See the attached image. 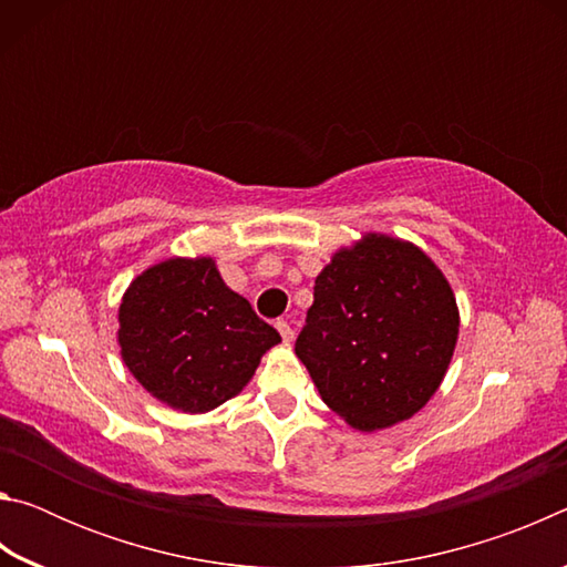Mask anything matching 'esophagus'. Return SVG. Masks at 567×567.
Listing matches in <instances>:
<instances>
[{
    "label": "esophagus",
    "instance_id": "34e87169",
    "mask_svg": "<svg viewBox=\"0 0 567 567\" xmlns=\"http://www.w3.org/2000/svg\"><path fill=\"white\" fill-rule=\"evenodd\" d=\"M275 328L280 330V334H282V340H285V342H292V338H295V330L290 328V322H287V320H277V322H275Z\"/></svg>",
    "mask_w": 567,
    "mask_h": 567
}]
</instances>
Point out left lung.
<instances>
[{"mask_svg": "<svg viewBox=\"0 0 567 567\" xmlns=\"http://www.w3.org/2000/svg\"><path fill=\"white\" fill-rule=\"evenodd\" d=\"M457 332V302L440 267L408 239L368 233L322 267L295 354L324 405L372 433L427 405Z\"/></svg>", "mask_w": 567, "mask_h": 567, "instance_id": "obj_1", "label": "left lung"}]
</instances>
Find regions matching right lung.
I'll use <instances>...</instances> for the list:
<instances>
[{"mask_svg": "<svg viewBox=\"0 0 567 567\" xmlns=\"http://www.w3.org/2000/svg\"><path fill=\"white\" fill-rule=\"evenodd\" d=\"M122 362L172 410L209 412L243 392L280 332L225 285L213 257H169L120 302Z\"/></svg>", "mask_w": 567, "mask_h": 567, "instance_id": "right-lung-1", "label": "right lung"}]
</instances>
